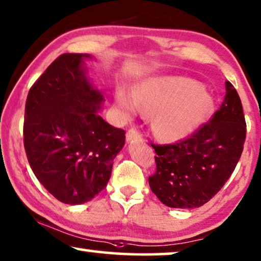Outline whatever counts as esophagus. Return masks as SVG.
Wrapping results in <instances>:
<instances>
[{"instance_id":"obj_1","label":"esophagus","mask_w":261,"mask_h":261,"mask_svg":"<svg viewBox=\"0 0 261 261\" xmlns=\"http://www.w3.org/2000/svg\"><path fill=\"white\" fill-rule=\"evenodd\" d=\"M142 139L141 134L139 133V132L135 129V128H130L129 130L127 132L126 134V140L127 142H130V141H140V140Z\"/></svg>"}]
</instances>
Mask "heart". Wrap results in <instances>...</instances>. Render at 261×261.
Returning a JSON list of instances; mask_svg holds the SVG:
<instances>
[{"label":"heart","instance_id":"1","mask_svg":"<svg viewBox=\"0 0 261 261\" xmlns=\"http://www.w3.org/2000/svg\"><path fill=\"white\" fill-rule=\"evenodd\" d=\"M115 106L124 118L143 108L153 113L152 130L162 142L175 143L190 138L206 121L213 99L199 82L185 76H160L145 80L135 93L119 89Z\"/></svg>","mask_w":261,"mask_h":261}]
</instances>
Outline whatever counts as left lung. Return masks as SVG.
<instances>
[{"label": "left lung", "instance_id": "obj_1", "mask_svg": "<svg viewBox=\"0 0 261 261\" xmlns=\"http://www.w3.org/2000/svg\"><path fill=\"white\" fill-rule=\"evenodd\" d=\"M226 95L210 122L190 139L155 149L156 172L150 190L166 206L196 208L221 190L239 161L246 138L241 100L229 81Z\"/></svg>", "mask_w": 261, "mask_h": 261}]
</instances>
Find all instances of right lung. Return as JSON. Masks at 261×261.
I'll return each mask as SVG.
<instances>
[{"mask_svg":"<svg viewBox=\"0 0 261 261\" xmlns=\"http://www.w3.org/2000/svg\"><path fill=\"white\" fill-rule=\"evenodd\" d=\"M89 54L59 56L30 88L24 149L37 180L68 205L92 200L108 184L124 130L97 114L102 92L88 77Z\"/></svg>","mask_w":261,"mask_h":261,"instance_id":"1","label":"right lung"}]
</instances>
